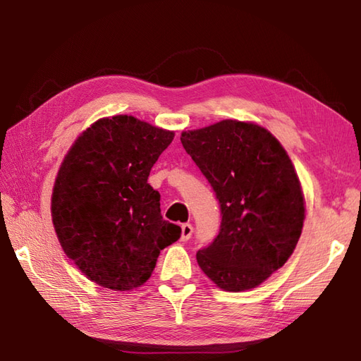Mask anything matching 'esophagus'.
Wrapping results in <instances>:
<instances>
[{
    "label": "esophagus",
    "mask_w": 361,
    "mask_h": 361,
    "mask_svg": "<svg viewBox=\"0 0 361 361\" xmlns=\"http://www.w3.org/2000/svg\"><path fill=\"white\" fill-rule=\"evenodd\" d=\"M192 233H194V228H192V225H190V224L181 225V240H183V242L189 240V239H190V235H192Z\"/></svg>",
    "instance_id": "34e87169"
}]
</instances>
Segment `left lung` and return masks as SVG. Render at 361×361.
I'll return each mask as SVG.
<instances>
[{"instance_id": "1", "label": "left lung", "mask_w": 361, "mask_h": 361, "mask_svg": "<svg viewBox=\"0 0 361 361\" xmlns=\"http://www.w3.org/2000/svg\"><path fill=\"white\" fill-rule=\"evenodd\" d=\"M181 144L217 195L219 235L197 252L203 273L226 291L260 286L287 262L301 237L305 203L281 142L234 119L181 133Z\"/></svg>"}]
</instances>
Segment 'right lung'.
I'll use <instances>...</instances> for the list:
<instances>
[{"label":"right lung","mask_w":361,"mask_h":361,"mask_svg":"<svg viewBox=\"0 0 361 361\" xmlns=\"http://www.w3.org/2000/svg\"><path fill=\"white\" fill-rule=\"evenodd\" d=\"M171 130L127 114L102 118L74 141L51 198L65 255L97 286L128 291L147 282L159 251L181 228L161 216L147 178L172 142Z\"/></svg>","instance_id":"1"}]
</instances>
